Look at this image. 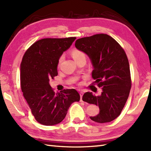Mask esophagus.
<instances>
[{"mask_svg": "<svg viewBox=\"0 0 151 151\" xmlns=\"http://www.w3.org/2000/svg\"><path fill=\"white\" fill-rule=\"evenodd\" d=\"M83 92L82 91H80V93H79V94H80V97H81V99H80V102H83V99H82V97H83Z\"/></svg>", "mask_w": 151, "mask_h": 151, "instance_id": "obj_1", "label": "esophagus"}]
</instances>
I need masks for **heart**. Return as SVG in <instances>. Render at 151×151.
<instances>
[{
    "label": "heart",
    "mask_w": 151,
    "mask_h": 151,
    "mask_svg": "<svg viewBox=\"0 0 151 151\" xmlns=\"http://www.w3.org/2000/svg\"><path fill=\"white\" fill-rule=\"evenodd\" d=\"M72 56L73 58L74 59V60H77L78 59H80L81 58H85V54L82 51H81L78 49H73L72 51ZM62 60H63V57H61L58 60V66H60L61 63L62 62Z\"/></svg>",
    "instance_id": "1"
}]
</instances>
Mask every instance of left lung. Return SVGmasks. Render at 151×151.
<instances>
[{
  "label": "left lung",
  "mask_w": 151,
  "mask_h": 151,
  "mask_svg": "<svg viewBox=\"0 0 151 151\" xmlns=\"http://www.w3.org/2000/svg\"><path fill=\"white\" fill-rule=\"evenodd\" d=\"M77 49L89 57L93 67V82L102 88L101 94L83 95V101L98 106L100 111L90 119L98 123L111 122L121 113L131 87L129 64L124 49L115 39L98 34L77 40Z\"/></svg>",
  "instance_id": "1"
}]
</instances>
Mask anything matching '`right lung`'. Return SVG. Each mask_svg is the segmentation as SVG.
Returning <instances> with one entry per match:
<instances>
[{"instance_id":"1","label":"right lung","mask_w":151,"mask_h":151,"mask_svg":"<svg viewBox=\"0 0 151 151\" xmlns=\"http://www.w3.org/2000/svg\"><path fill=\"white\" fill-rule=\"evenodd\" d=\"M76 37L44 38L25 52L20 65V83L24 97L36 121L54 126L63 120L70 105L79 102L80 95L74 89L55 93L50 79L58 76V60L68 50Z\"/></svg>"}]
</instances>
